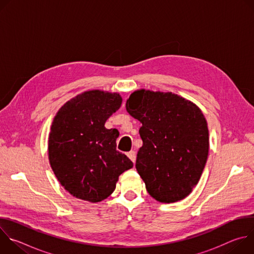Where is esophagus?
Masks as SVG:
<instances>
[{
  "instance_id": "obj_1",
  "label": "esophagus",
  "mask_w": 254,
  "mask_h": 254,
  "mask_svg": "<svg viewBox=\"0 0 254 254\" xmlns=\"http://www.w3.org/2000/svg\"><path fill=\"white\" fill-rule=\"evenodd\" d=\"M127 155V157L129 158V160H131L132 163L134 164V163H135V152H134V151H130V152H128Z\"/></svg>"
}]
</instances>
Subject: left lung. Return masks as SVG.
<instances>
[{"label":"left lung","mask_w":254,"mask_h":254,"mask_svg":"<svg viewBox=\"0 0 254 254\" xmlns=\"http://www.w3.org/2000/svg\"><path fill=\"white\" fill-rule=\"evenodd\" d=\"M126 108L141 123L135 168L148 193L161 203L185 199L208 158L209 130L202 111L178 94L146 89L133 91Z\"/></svg>","instance_id":"8db88e82"}]
</instances>
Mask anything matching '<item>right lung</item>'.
Segmentation results:
<instances>
[{
    "instance_id": "right-lung-1",
    "label": "right lung",
    "mask_w": 254,
    "mask_h": 254,
    "mask_svg": "<svg viewBox=\"0 0 254 254\" xmlns=\"http://www.w3.org/2000/svg\"><path fill=\"white\" fill-rule=\"evenodd\" d=\"M122 102L118 92L88 90L68 100L54 117L49 163L72 196L100 202L115 191L120 175L132 168V162L117 151L118 129L104 127Z\"/></svg>"
}]
</instances>
